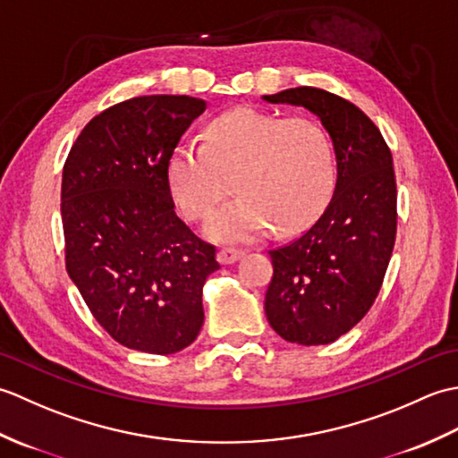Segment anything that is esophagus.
<instances>
[{"mask_svg":"<svg viewBox=\"0 0 458 458\" xmlns=\"http://www.w3.org/2000/svg\"><path fill=\"white\" fill-rule=\"evenodd\" d=\"M242 256H244V251L238 250V248H222L218 251V261L222 266H228V264H234Z\"/></svg>","mask_w":458,"mask_h":458,"instance_id":"esophagus-1","label":"esophagus"}]
</instances>
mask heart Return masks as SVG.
Instances as JSON below:
<instances>
[{"mask_svg":"<svg viewBox=\"0 0 458 458\" xmlns=\"http://www.w3.org/2000/svg\"><path fill=\"white\" fill-rule=\"evenodd\" d=\"M167 179L173 200L191 222L207 218V236L248 242L276 226L281 236L309 226L325 210L336 184V153L325 125L305 115L242 108L218 115L204 143H181L171 153Z\"/></svg>","mask_w":458,"mask_h":458,"instance_id":"b5f03b06","label":"heart"}]
</instances>
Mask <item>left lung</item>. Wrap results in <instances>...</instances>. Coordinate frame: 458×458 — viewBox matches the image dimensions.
I'll return each instance as SVG.
<instances>
[{"label": "left lung", "mask_w": 458, "mask_h": 458, "mask_svg": "<svg viewBox=\"0 0 458 458\" xmlns=\"http://www.w3.org/2000/svg\"><path fill=\"white\" fill-rule=\"evenodd\" d=\"M303 106L325 125L336 153V187L320 218L289 244L269 251L266 291L271 328L287 343H335L368 313L382 287L397 230L392 151L368 115L313 86L264 96Z\"/></svg>", "instance_id": "left-lung-1"}]
</instances>
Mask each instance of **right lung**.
I'll return each mask as SVG.
<instances>
[{"label": "right lung", "instance_id": "add662e5", "mask_svg": "<svg viewBox=\"0 0 458 458\" xmlns=\"http://www.w3.org/2000/svg\"><path fill=\"white\" fill-rule=\"evenodd\" d=\"M207 110L191 96H138L96 115L63 169L66 271L115 343L174 354L199 336L216 248L174 214L167 165Z\"/></svg>", "mask_w": 458, "mask_h": 458}]
</instances>
